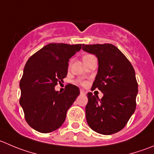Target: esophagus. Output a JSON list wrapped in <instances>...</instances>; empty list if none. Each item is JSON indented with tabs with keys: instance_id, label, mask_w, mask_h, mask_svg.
Instances as JSON below:
<instances>
[{
	"instance_id": "esophagus-1",
	"label": "esophagus",
	"mask_w": 154,
	"mask_h": 154,
	"mask_svg": "<svg viewBox=\"0 0 154 154\" xmlns=\"http://www.w3.org/2000/svg\"><path fill=\"white\" fill-rule=\"evenodd\" d=\"M80 94L81 95H86V92L83 89H80Z\"/></svg>"
}]
</instances>
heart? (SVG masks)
I'll list each match as a JSON object with an SVG mask.
<instances>
[{
	"mask_svg": "<svg viewBox=\"0 0 154 154\" xmlns=\"http://www.w3.org/2000/svg\"><path fill=\"white\" fill-rule=\"evenodd\" d=\"M91 56V55H86V56H85L84 57H87V56ZM80 84L85 85V84H86V83H85V82H80Z\"/></svg>",
	"mask_w": 154,
	"mask_h": 154,
	"instance_id": "obj_1",
	"label": "heart"
}]
</instances>
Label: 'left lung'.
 <instances>
[{
  "instance_id": "8db88e82",
  "label": "left lung",
  "mask_w": 154,
  "mask_h": 154,
  "mask_svg": "<svg viewBox=\"0 0 154 154\" xmlns=\"http://www.w3.org/2000/svg\"><path fill=\"white\" fill-rule=\"evenodd\" d=\"M82 49L98 58V73L91 90L98 89L104 94L99 99L98 95L87 93L86 121L98 133L114 134L125 127L135 110L138 83L135 70L113 44H83Z\"/></svg>"
}]
</instances>
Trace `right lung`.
Instances as JSON below:
<instances>
[{"label": "right lung", "mask_w": 154, "mask_h": 154, "mask_svg": "<svg viewBox=\"0 0 154 154\" xmlns=\"http://www.w3.org/2000/svg\"><path fill=\"white\" fill-rule=\"evenodd\" d=\"M82 44L70 45L52 43L36 52L25 64L19 83V103L28 124L42 133L59 129L80 89L68 84L63 92L55 86L68 74V61L80 51Z\"/></svg>", "instance_id": "1"}]
</instances>
